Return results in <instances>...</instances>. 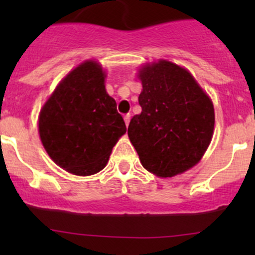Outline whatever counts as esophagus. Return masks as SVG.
I'll use <instances>...</instances> for the list:
<instances>
[{
    "mask_svg": "<svg viewBox=\"0 0 255 255\" xmlns=\"http://www.w3.org/2000/svg\"><path fill=\"white\" fill-rule=\"evenodd\" d=\"M129 121H130V115H129V113H127V115L125 116V122H126V126L129 125Z\"/></svg>",
    "mask_w": 255,
    "mask_h": 255,
    "instance_id": "1",
    "label": "esophagus"
}]
</instances>
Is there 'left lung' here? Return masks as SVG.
<instances>
[{
    "label": "left lung",
    "instance_id": "left-lung-1",
    "mask_svg": "<svg viewBox=\"0 0 255 255\" xmlns=\"http://www.w3.org/2000/svg\"><path fill=\"white\" fill-rule=\"evenodd\" d=\"M142 112L128 137L149 173L171 177L200 161L215 127L213 105L191 74L166 60L139 71Z\"/></svg>",
    "mask_w": 255,
    "mask_h": 255
}]
</instances>
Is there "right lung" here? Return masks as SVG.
<instances>
[{"label": "right lung", "mask_w": 255, "mask_h": 255, "mask_svg": "<svg viewBox=\"0 0 255 255\" xmlns=\"http://www.w3.org/2000/svg\"><path fill=\"white\" fill-rule=\"evenodd\" d=\"M126 130L116 101L105 90L104 71L95 61H86L66 75L39 116L45 150L75 175L102 170Z\"/></svg>", "instance_id": "obj_1"}]
</instances>
